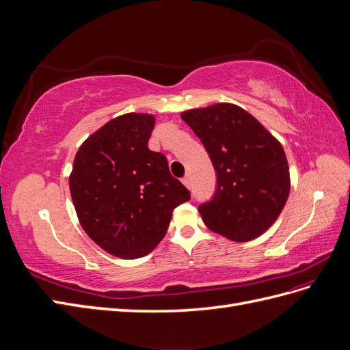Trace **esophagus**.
I'll use <instances>...</instances> for the list:
<instances>
[{"instance_id": "1", "label": "esophagus", "mask_w": 350, "mask_h": 350, "mask_svg": "<svg viewBox=\"0 0 350 350\" xmlns=\"http://www.w3.org/2000/svg\"><path fill=\"white\" fill-rule=\"evenodd\" d=\"M183 184L187 187V188H191V178H189V175H185L183 178Z\"/></svg>"}]
</instances>
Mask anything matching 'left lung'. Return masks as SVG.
Wrapping results in <instances>:
<instances>
[{
	"label": "left lung",
	"mask_w": 350,
	"mask_h": 350,
	"mask_svg": "<svg viewBox=\"0 0 350 350\" xmlns=\"http://www.w3.org/2000/svg\"><path fill=\"white\" fill-rule=\"evenodd\" d=\"M216 172L215 194L198 206L207 228L232 241L260 237L289 197L282 144L251 113L232 103L183 112Z\"/></svg>",
	"instance_id": "1"
}]
</instances>
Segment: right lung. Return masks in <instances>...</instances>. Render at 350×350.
Returning <instances> with one entry per match:
<instances>
[{
	"instance_id": "1",
	"label": "right lung",
	"mask_w": 350,
	"mask_h": 350,
	"mask_svg": "<svg viewBox=\"0 0 350 350\" xmlns=\"http://www.w3.org/2000/svg\"><path fill=\"white\" fill-rule=\"evenodd\" d=\"M154 116L125 113L84 142L74 157L70 193L83 229L120 258L149 254L165 237L172 211L191 194L149 143Z\"/></svg>"
}]
</instances>
